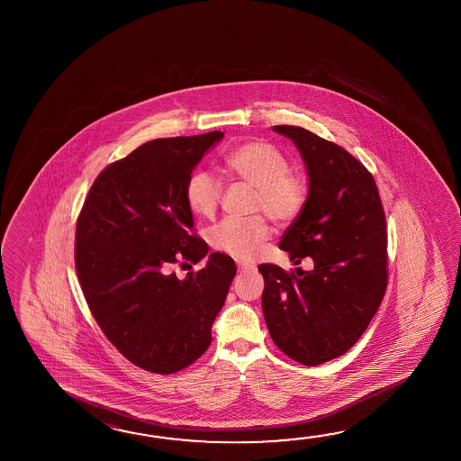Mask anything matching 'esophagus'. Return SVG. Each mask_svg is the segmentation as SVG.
Returning <instances> with one entry per match:
<instances>
[{"mask_svg": "<svg viewBox=\"0 0 461 461\" xmlns=\"http://www.w3.org/2000/svg\"><path fill=\"white\" fill-rule=\"evenodd\" d=\"M236 267H238V272L244 273V272H250V270H254V265L246 264V262H236Z\"/></svg>", "mask_w": 461, "mask_h": 461, "instance_id": "obj_1", "label": "esophagus"}]
</instances>
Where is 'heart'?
<instances>
[{"instance_id":"heart-1","label":"heart","mask_w":461,"mask_h":461,"mask_svg":"<svg viewBox=\"0 0 461 461\" xmlns=\"http://www.w3.org/2000/svg\"><path fill=\"white\" fill-rule=\"evenodd\" d=\"M227 168L238 180L256 188L254 211L265 212L276 225L293 223L307 205V183L303 176L289 172L287 158L267 141H248L234 148L228 154ZM220 199L221 183L215 175L207 170L189 175L185 201L194 215L209 219L217 211ZM270 233L268 221L257 215L246 220H221L209 230L207 240L219 252L250 260Z\"/></svg>"}]
</instances>
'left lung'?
I'll use <instances>...</instances> for the list:
<instances>
[{
	"label": "left lung",
	"mask_w": 461,
	"mask_h": 461,
	"mask_svg": "<svg viewBox=\"0 0 461 461\" xmlns=\"http://www.w3.org/2000/svg\"><path fill=\"white\" fill-rule=\"evenodd\" d=\"M294 141L309 175V201L279 241L294 264L287 273L258 265L262 309L273 342L307 366L346 354L360 339L387 286V231L376 182L360 160L303 127L275 125Z\"/></svg>",
	"instance_id": "1"
}]
</instances>
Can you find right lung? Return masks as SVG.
Here are the masks:
<instances>
[{"instance_id": "add662e5", "label": "right lung", "mask_w": 461, "mask_h": 461, "mask_svg": "<svg viewBox=\"0 0 461 461\" xmlns=\"http://www.w3.org/2000/svg\"><path fill=\"white\" fill-rule=\"evenodd\" d=\"M221 138L211 131L141 144L98 175L77 220V275L93 317L125 358L158 375L204 354L236 275L221 252L183 280L171 272L209 253L185 186Z\"/></svg>"}]
</instances>
